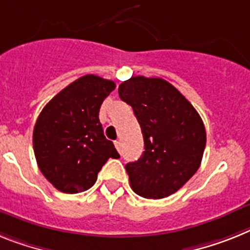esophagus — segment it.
<instances>
[{
  "label": "esophagus",
  "instance_id": "1",
  "mask_svg": "<svg viewBox=\"0 0 250 250\" xmlns=\"http://www.w3.org/2000/svg\"><path fill=\"white\" fill-rule=\"evenodd\" d=\"M114 145H115V147H117V150L119 151V152H121L122 151V144H121V141H114Z\"/></svg>",
  "mask_w": 250,
  "mask_h": 250
}]
</instances>
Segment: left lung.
Instances as JSON below:
<instances>
[{
	"instance_id": "1",
	"label": "left lung",
	"mask_w": 250,
	"mask_h": 250,
	"mask_svg": "<svg viewBox=\"0 0 250 250\" xmlns=\"http://www.w3.org/2000/svg\"><path fill=\"white\" fill-rule=\"evenodd\" d=\"M118 94L132 106L144 136L145 151L125 165L138 196L160 200L194 175L206 147V129L194 106L171 83L159 77L135 76Z\"/></svg>"
}]
</instances>
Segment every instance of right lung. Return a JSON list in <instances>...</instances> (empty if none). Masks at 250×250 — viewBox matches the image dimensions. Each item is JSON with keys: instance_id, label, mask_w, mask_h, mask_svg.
Segmentation results:
<instances>
[{"instance_id": "right-lung-1", "label": "right lung", "mask_w": 250, "mask_h": 250, "mask_svg": "<svg viewBox=\"0 0 250 250\" xmlns=\"http://www.w3.org/2000/svg\"><path fill=\"white\" fill-rule=\"evenodd\" d=\"M114 89L110 80L85 75L60 91L38 117L35 159L42 174L61 192L87 190L109 157H119L99 121L100 106Z\"/></svg>"}]
</instances>
